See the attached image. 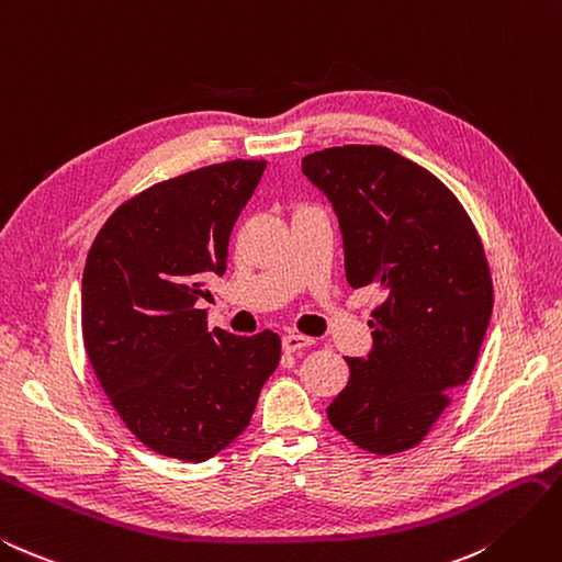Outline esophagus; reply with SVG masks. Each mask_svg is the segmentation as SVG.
<instances>
[{
	"instance_id": "obj_1",
	"label": "esophagus",
	"mask_w": 562,
	"mask_h": 562,
	"mask_svg": "<svg viewBox=\"0 0 562 562\" xmlns=\"http://www.w3.org/2000/svg\"><path fill=\"white\" fill-rule=\"evenodd\" d=\"M281 345H283L285 352H297V350H305V347L314 345V340L307 338V336H300V333H285Z\"/></svg>"
}]
</instances>
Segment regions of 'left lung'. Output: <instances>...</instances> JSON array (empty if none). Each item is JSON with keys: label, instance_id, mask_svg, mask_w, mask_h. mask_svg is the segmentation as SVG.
Returning <instances> with one entry per match:
<instances>
[{"label": "left lung", "instance_id": "1", "mask_svg": "<svg viewBox=\"0 0 562 562\" xmlns=\"http://www.w3.org/2000/svg\"><path fill=\"white\" fill-rule=\"evenodd\" d=\"M302 172L336 210L347 283L385 291L328 420L363 451H406L475 369L494 305L482 240L442 181L385 146L314 150Z\"/></svg>", "mask_w": 562, "mask_h": 562}]
</instances>
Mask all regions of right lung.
Returning a JSON list of instances; mask_svg holds the SVG:
<instances>
[{"label":"right lung","instance_id":"1","mask_svg":"<svg viewBox=\"0 0 562 562\" xmlns=\"http://www.w3.org/2000/svg\"><path fill=\"white\" fill-rule=\"evenodd\" d=\"M265 160H229L160 181L105 220L82 274V338L132 435L201 463L248 428L281 338L207 330L203 281L222 277L234 222Z\"/></svg>","mask_w":562,"mask_h":562}]
</instances>
